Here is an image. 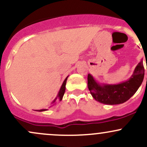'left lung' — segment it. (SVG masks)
I'll return each instance as SVG.
<instances>
[{"instance_id": "8db88e82", "label": "left lung", "mask_w": 147, "mask_h": 147, "mask_svg": "<svg viewBox=\"0 0 147 147\" xmlns=\"http://www.w3.org/2000/svg\"><path fill=\"white\" fill-rule=\"evenodd\" d=\"M144 68L143 60L136 65L133 75L125 81L117 84L99 83L92 75H88V88L92 97L97 102L108 105L123 104L136 92L143 82Z\"/></svg>"}]
</instances>
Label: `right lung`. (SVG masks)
Segmentation results:
<instances>
[{"label": "right lung", "instance_id": "obj_1", "mask_svg": "<svg viewBox=\"0 0 147 147\" xmlns=\"http://www.w3.org/2000/svg\"><path fill=\"white\" fill-rule=\"evenodd\" d=\"M68 76L66 77V78L65 79V80L63 81V84H62L61 86V88H60V90H59V91L58 94H57V97H55V99H54L53 101H52V102L51 103V106H50L49 108L52 107V106L55 105V104H56L57 102H60V101L62 100L64 93H65V84H66V81H67V79H68ZM47 110H48V109H41V110H37L36 111H38V112H42V111H45Z\"/></svg>", "mask_w": 147, "mask_h": 147}]
</instances>
